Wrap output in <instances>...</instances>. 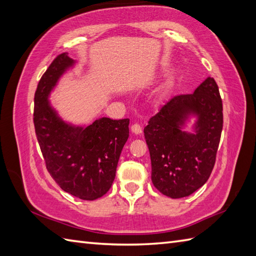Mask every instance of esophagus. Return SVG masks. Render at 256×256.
Here are the masks:
<instances>
[{
    "label": "esophagus",
    "instance_id": "obj_1",
    "mask_svg": "<svg viewBox=\"0 0 256 256\" xmlns=\"http://www.w3.org/2000/svg\"><path fill=\"white\" fill-rule=\"evenodd\" d=\"M130 130H132V132H133L134 134L138 135V134H140V133H142V126H140V124L135 123V124H133L132 126H130Z\"/></svg>",
    "mask_w": 256,
    "mask_h": 256
}]
</instances>
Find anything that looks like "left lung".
<instances>
[{
  "instance_id": "obj_1",
  "label": "left lung",
  "mask_w": 256,
  "mask_h": 256,
  "mask_svg": "<svg viewBox=\"0 0 256 256\" xmlns=\"http://www.w3.org/2000/svg\"><path fill=\"white\" fill-rule=\"evenodd\" d=\"M191 114L198 121L196 132L188 134L182 128ZM222 123V101L212 77L193 94L174 96L162 106L144 128L154 186L171 198L203 186L215 166Z\"/></svg>"
}]
</instances>
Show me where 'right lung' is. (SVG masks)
Segmentation results:
<instances>
[{
    "label": "right lung",
    "instance_id": "obj_1",
    "mask_svg": "<svg viewBox=\"0 0 256 256\" xmlns=\"http://www.w3.org/2000/svg\"><path fill=\"white\" fill-rule=\"evenodd\" d=\"M75 63L58 56L34 92V124L46 167L63 191L94 200L109 191L118 158L128 138V118H101L86 128L64 122L52 108L49 94L65 70Z\"/></svg>",
    "mask_w": 256,
    "mask_h": 256
}]
</instances>
